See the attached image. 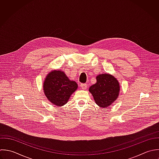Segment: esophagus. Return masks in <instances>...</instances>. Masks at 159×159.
Segmentation results:
<instances>
[{"label": "esophagus", "instance_id": "obj_1", "mask_svg": "<svg viewBox=\"0 0 159 159\" xmlns=\"http://www.w3.org/2000/svg\"><path fill=\"white\" fill-rule=\"evenodd\" d=\"M80 87H81V88H82V89L85 90V89H87V85L86 84H80Z\"/></svg>", "mask_w": 159, "mask_h": 159}]
</instances>
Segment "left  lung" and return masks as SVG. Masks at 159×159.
<instances>
[{
    "label": "left lung",
    "instance_id": "obj_1",
    "mask_svg": "<svg viewBox=\"0 0 159 159\" xmlns=\"http://www.w3.org/2000/svg\"><path fill=\"white\" fill-rule=\"evenodd\" d=\"M97 82L89 88L97 105L102 108L111 105L118 97L120 87L118 80L109 74H99Z\"/></svg>",
    "mask_w": 159,
    "mask_h": 159
}]
</instances>
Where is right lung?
I'll list each match as a JSON object with an SVG mask.
<instances>
[{
    "instance_id": "obj_1",
    "label": "right lung",
    "mask_w": 159,
    "mask_h": 159,
    "mask_svg": "<svg viewBox=\"0 0 159 159\" xmlns=\"http://www.w3.org/2000/svg\"><path fill=\"white\" fill-rule=\"evenodd\" d=\"M77 87L75 81L70 80L63 71L59 70L50 72L43 84L46 97L51 103L58 107L66 104Z\"/></svg>"
}]
</instances>
